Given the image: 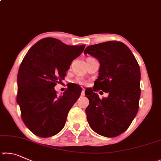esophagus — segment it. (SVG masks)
I'll return each instance as SVG.
<instances>
[{
    "label": "esophagus",
    "instance_id": "34e87169",
    "mask_svg": "<svg viewBox=\"0 0 161 161\" xmlns=\"http://www.w3.org/2000/svg\"><path fill=\"white\" fill-rule=\"evenodd\" d=\"M85 95V89H83L82 92H81V96H84Z\"/></svg>",
    "mask_w": 161,
    "mask_h": 161
}]
</instances>
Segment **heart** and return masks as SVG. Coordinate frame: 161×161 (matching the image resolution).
I'll return each mask as SVG.
<instances>
[{
  "label": "heart",
  "mask_w": 161,
  "mask_h": 161,
  "mask_svg": "<svg viewBox=\"0 0 161 161\" xmlns=\"http://www.w3.org/2000/svg\"><path fill=\"white\" fill-rule=\"evenodd\" d=\"M79 83H80V84H83V82H82V81H79Z\"/></svg>",
  "instance_id": "b5f03b06"
}]
</instances>
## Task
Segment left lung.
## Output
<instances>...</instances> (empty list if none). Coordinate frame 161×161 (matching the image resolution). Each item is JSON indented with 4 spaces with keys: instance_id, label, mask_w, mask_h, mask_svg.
Returning a JSON list of instances; mask_svg holds the SVG:
<instances>
[{
    "instance_id": "left-lung-1",
    "label": "left lung",
    "mask_w": 161,
    "mask_h": 161,
    "mask_svg": "<svg viewBox=\"0 0 161 161\" xmlns=\"http://www.w3.org/2000/svg\"><path fill=\"white\" fill-rule=\"evenodd\" d=\"M87 53L96 58L100 64L93 91L85 92L89 100L86 109L87 119L97 134L117 136L129 128L139 110V64L129 47L118 41L91 45L84 51V54ZM100 89L108 92L109 96L100 99L93 92Z\"/></svg>"
}]
</instances>
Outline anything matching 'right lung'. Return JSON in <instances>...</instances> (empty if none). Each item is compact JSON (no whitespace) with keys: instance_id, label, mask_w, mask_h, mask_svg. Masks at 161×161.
Wrapping results in <instances>:
<instances>
[{"instance_id":"obj_1","label":"right lung","mask_w":161,"mask_h":161,"mask_svg":"<svg viewBox=\"0 0 161 161\" xmlns=\"http://www.w3.org/2000/svg\"><path fill=\"white\" fill-rule=\"evenodd\" d=\"M85 47L70 46L47 37L34 44L22 60L18 73L17 103L22 121L36 136L50 137L64 128L82 88L75 84L57 97L54 87L64 80L71 62Z\"/></svg>"}]
</instances>
